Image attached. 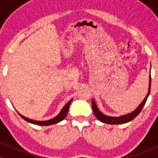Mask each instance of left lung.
<instances>
[{
  "instance_id": "1",
  "label": "left lung",
  "mask_w": 158,
  "mask_h": 158,
  "mask_svg": "<svg viewBox=\"0 0 158 158\" xmlns=\"http://www.w3.org/2000/svg\"><path fill=\"white\" fill-rule=\"evenodd\" d=\"M150 73H151V70H150ZM151 74L149 75V85H148V94L146 95V97H145V99H143V102L139 105V106L135 110L131 112V113H128L125 114V115L119 116V117H110V116L106 115V114H102L100 110L98 108L97 105L96 104V102L94 101V99H92L91 104H92V108H93L94 113L95 117L99 119L100 122L103 123H106V124H110V125H118V124H124V123H127L128 122H131V120H133L134 119L137 117L138 114L140 113V111L142 110L143 106L146 104V100H147L148 97L150 94V90H151Z\"/></svg>"
}]
</instances>
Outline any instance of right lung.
Returning a JSON list of instances; mask_svg holds the SVG:
<instances>
[{"label":"right lung","instance_id":"obj_1","mask_svg":"<svg viewBox=\"0 0 158 158\" xmlns=\"http://www.w3.org/2000/svg\"><path fill=\"white\" fill-rule=\"evenodd\" d=\"M72 100H73V99H70L69 102L67 103L65 106L63 107L62 109L61 110V111L59 112V114H58L57 116L55 117H53V118L50 119H48V120H44V121H39V120H34V119H30L29 118H27V117H25L24 116L21 115V114L19 113L18 112V114H19L20 116H21L22 118L24 119V120H26L27 122L30 123H32V124H35V125H38V126H51V125H53V124H56V123L61 122V120H63L65 117H66L67 114L68 113V110H69V107H70V103H71Z\"/></svg>","mask_w":158,"mask_h":158}]
</instances>
